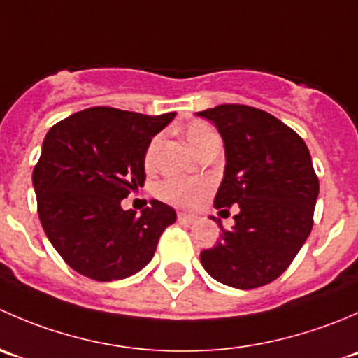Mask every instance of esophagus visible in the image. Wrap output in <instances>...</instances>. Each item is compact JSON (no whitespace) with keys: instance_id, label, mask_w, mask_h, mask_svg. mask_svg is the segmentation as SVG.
Masks as SVG:
<instances>
[{"instance_id":"esophagus-1","label":"esophagus","mask_w":358,"mask_h":358,"mask_svg":"<svg viewBox=\"0 0 358 358\" xmlns=\"http://www.w3.org/2000/svg\"><path fill=\"white\" fill-rule=\"evenodd\" d=\"M178 222L187 223V225H192V223L197 222V216L189 215V213H178Z\"/></svg>"}]
</instances>
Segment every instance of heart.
Masks as SVG:
<instances>
[{"mask_svg": "<svg viewBox=\"0 0 358 358\" xmlns=\"http://www.w3.org/2000/svg\"><path fill=\"white\" fill-rule=\"evenodd\" d=\"M183 135H185L187 142L194 150H199L204 147L209 140L218 138L215 128L204 121H190L189 124L183 128ZM159 143H161V136H154L152 142L149 143L145 150V166H152L154 159H156ZM209 190V182L206 180H194V178H182V176H169L164 182L159 183L157 194L161 199L171 202L175 206H182V208H192L199 202L204 194Z\"/></svg>", "mask_w": 358, "mask_h": 358, "instance_id": "1", "label": "heart"}]
</instances>
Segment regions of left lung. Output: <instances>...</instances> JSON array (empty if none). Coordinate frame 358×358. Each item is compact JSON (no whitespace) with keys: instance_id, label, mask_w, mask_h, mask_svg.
I'll use <instances>...</instances> for the list:
<instances>
[{"instance_id":"obj_1","label":"left lung","mask_w":358,"mask_h":358,"mask_svg":"<svg viewBox=\"0 0 358 358\" xmlns=\"http://www.w3.org/2000/svg\"><path fill=\"white\" fill-rule=\"evenodd\" d=\"M225 143V176L215 208L236 206V225L201 252L206 272L225 286L255 289L273 282L313 227L319 178L308 147L280 119L256 107L225 103L197 112Z\"/></svg>"}]
</instances>
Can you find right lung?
Returning a JSON list of instances; mask_svg holds the SVG:
<instances>
[{"mask_svg": "<svg viewBox=\"0 0 358 358\" xmlns=\"http://www.w3.org/2000/svg\"><path fill=\"white\" fill-rule=\"evenodd\" d=\"M176 112L145 115L92 107L50 128L32 171L43 230L64 262L100 282L126 279L152 259L176 220L159 201L136 216L121 199L145 183V150Z\"/></svg>", "mask_w": 358, "mask_h": 358, "instance_id": "add662e5", "label": "right lung"}]
</instances>
